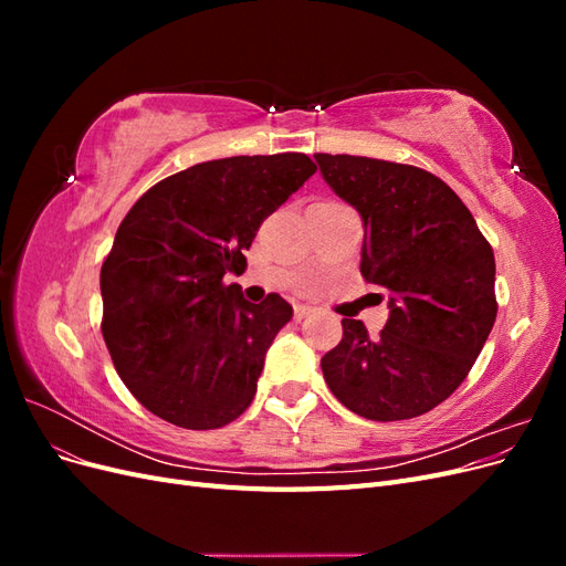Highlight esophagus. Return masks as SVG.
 <instances>
[{
	"mask_svg": "<svg viewBox=\"0 0 566 566\" xmlns=\"http://www.w3.org/2000/svg\"><path fill=\"white\" fill-rule=\"evenodd\" d=\"M312 314H314V306H310V304H295V318L297 321L312 316Z\"/></svg>",
	"mask_w": 566,
	"mask_h": 566,
	"instance_id": "1",
	"label": "esophagus"
}]
</instances>
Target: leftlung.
<instances>
[{"label": "left lung", "mask_w": 566, "mask_h": 566, "mask_svg": "<svg viewBox=\"0 0 566 566\" xmlns=\"http://www.w3.org/2000/svg\"><path fill=\"white\" fill-rule=\"evenodd\" d=\"M314 158L361 214V273L389 300L380 335L342 318L339 345L321 358L323 378L356 416L418 418L468 378L493 328V250L453 188L424 169L331 153Z\"/></svg>", "instance_id": "obj_1"}]
</instances>
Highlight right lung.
<instances>
[{
	"mask_svg": "<svg viewBox=\"0 0 566 566\" xmlns=\"http://www.w3.org/2000/svg\"><path fill=\"white\" fill-rule=\"evenodd\" d=\"M316 172L304 153L200 163L134 202L101 266L104 333L136 401L184 430H217L252 403L293 306L227 285L262 221Z\"/></svg>",
	"mask_w": 566,
	"mask_h": 566,
	"instance_id": "obj_1",
	"label": "right lung"
}]
</instances>
